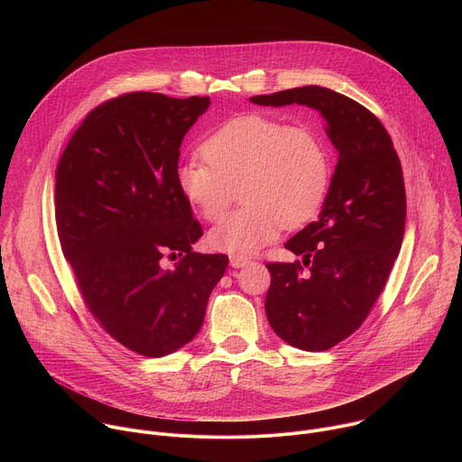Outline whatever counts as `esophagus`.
<instances>
[{
	"mask_svg": "<svg viewBox=\"0 0 462 462\" xmlns=\"http://www.w3.org/2000/svg\"><path fill=\"white\" fill-rule=\"evenodd\" d=\"M248 263H250V259H246V257H239V255H232V257H230V265H232L234 269L246 267Z\"/></svg>",
	"mask_w": 462,
	"mask_h": 462,
	"instance_id": "esophagus-1",
	"label": "esophagus"
}]
</instances>
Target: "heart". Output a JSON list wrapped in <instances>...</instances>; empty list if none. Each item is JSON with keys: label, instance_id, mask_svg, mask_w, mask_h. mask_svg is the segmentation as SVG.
Returning <instances> with one entry per match:
<instances>
[{"label": "heart", "instance_id": "b5f03b06", "mask_svg": "<svg viewBox=\"0 0 462 462\" xmlns=\"http://www.w3.org/2000/svg\"><path fill=\"white\" fill-rule=\"evenodd\" d=\"M203 161L175 170L188 207L207 221L221 214L241 189L243 208L208 232V245L230 255H252L283 226L298 228L321 210L333 179V161L316 129L245 113L221 124L201 144Z\"/></svg>", "mask_w": 462, "mask_h": 462}]
</instances>
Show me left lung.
<instances>
[{"mask_svg":"<svg viewBox=\"0 0 462 462\" xmlns=\"http://www.w3.org/2000/svg\"><path fill=\"white\" fill-rule=\"evenodd\" d=\"M257 106L316 109L338 152L318 221L285 248L300 261L269 263L265 312L292 347L327 351L364 323L397 259L406 225L402 166L382 122L364 106L319 86L250 98Z\"/></svg>","mask_w":462,"mask_h":462,"instance_id":"1","label":"left lung"}]
</instances>
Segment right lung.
<instances>
[{"mask_svg":"<svg viewBox=\"0 0 462 462\" xmlns=\"http://www.w3.org/2000/svg\"><path fill=\"white\" fill-rule=\"evenodd\" d=\"M208 97L127 93L95 107L56 168L61 252L106 331L143 356H166L199 333L225 254H197L203 236L175 184L179 148ZM183 259L166 272L160 259Z\"/></svg>","mask_w":462,"mask_h":462,"instance_id":"obj_1","label":"right lung"}]
</instances>
